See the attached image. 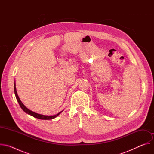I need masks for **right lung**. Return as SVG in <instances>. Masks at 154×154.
Here are the masks:
<instances>
[{"mask_svg": "<svg viewBox=\"0 0 154 154\" xmlns=\"http://www.w3.org/2000/svg\"><path fill=\"white\" fill-rule=\"evenodd\" d=\"M14 94H15V96H16V99L20 106V108L23 109V110L26 112V113L36 118H38V119H44V120H48V119H52L55 118H56L57 116H58L63 111L59 112L58 114L55 115H53V116H46V115H41V114H38V113H35L31 110H30L29 109H28L23 103V102H21V100H20L18 95H17V91H16V84H15V82H14Z\"/></svg>", "mask_w": 154, "mask_h": 154, "instance_id": "obj_1", "label": "right lung"}]
</instances>
